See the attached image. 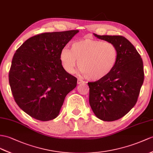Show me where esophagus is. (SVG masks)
<instances>
[{
	"mask_svg": "<svg viewBox=\"0 0 153 153\" xmlns=\"http://www.w3.org/2000/svg\"><path fill=\"white\" fill-rule=\"evenodd\" d=\"M85 82L84 81H83L82 80H81V79H78L77 80V84H82V83H84Z\"/></svg>",
	"mask_w": 153,
	"mask_h": 153,
	"instance_id": "obj_1",
	"label": "esophagus"
}]
</instances>
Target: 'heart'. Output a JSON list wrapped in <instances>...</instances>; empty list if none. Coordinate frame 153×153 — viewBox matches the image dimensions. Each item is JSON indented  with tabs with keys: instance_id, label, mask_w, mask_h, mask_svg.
Here are the masks:
<instances>
[{
	"instance_id": "heart-1",
	"label": "heart",
	"mask_w": 153,
	"mask_h": 153,
	"mask_svg": "<svg viewBox=\"0 0 153 153\" xmlns=\"http://www.w3.org/2000/svg\"><path fill=\"white\" fill-rule=\"evenodd\" d=\"M117 58V48L113 43L88 38L74 42L71 50L64 48L59 54L67 72L74 73L79 64L80 75L94 81L106 76L114 69Z\"/></svg>"
}]
</instances>
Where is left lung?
<instances>
[{
    "instance_id": "obj_1",
    "label": "left lung",
    "mask_w": 153,
    "mask_h": 153,
    "mask_svg": "<svg viewBox=\"0 0 153 153\" xmlns=\"http://www.w3.org/2000/svg\"><path fill=\"white\" fill-rule=\"evenodd\" d=\"M94 34L113 43L118 51L112 71L102 79L88 83L89 102L94 113L102 121H113L123 117L136 105L144 80L143 61L125 37Z\"/></svg>"
}]
</instances>
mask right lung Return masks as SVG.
I'll return each instance as SVG.
<instances>
[{"instance_id": "1", "label": "right lung", "mask_w": 153, "mask_h": 153, "mask_svg": "<svg viewBox=\"0 0 153 153\" xmlns=\"http://www.w3.org/2000/svg\"><path fill=\"white\" fill-rule=\"evenodd\" d=\"M79 30L45 32L30 38L14 54L9 83L17 105L39 121L59 115L77 79L63 68L61 51Z\"/></svg>"}]
</instances>
